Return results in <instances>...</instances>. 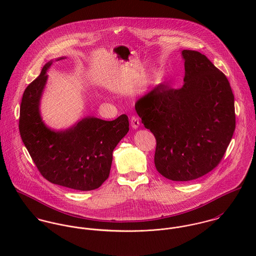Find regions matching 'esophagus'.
Returning a JSON list of instances; mask_svg holds the SVG:
<instances>
[{
    "mask_svg": "<svg viewBox=\"0 0 256 256\" xmlns=\"http://www.w3.org/2000/svg\"><path fill=\"white\" fill-rule=\"evenodd\" d=\"M131 126L133 129H138L140 126V119L137 116H132L131 118Z\"/></svg>",
    "mask_w": 256,
    "mask_h": 256,
    "instance_id": "34e87169",
    "label": "esophagus"
}]
</instances>
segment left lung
Returning a JSON list of instances; mask_svg holds the SVG:
<instances>
[{"label":"left lung","instance_id":"left-lung-1","mask_svg":"<svg viewBox=\"0 0 256 256\" xmlns=\"http://www.w3.org/2000/svg\"><path fill=\"white\" fill-rule=\"evenodd\" d=\"M182 86L162 84L135 110L156 137L154 166L166 178L189 182L219 164L236 128L234 98L226 76L203 54L183 50Z\"/></svg>","mask_w":256,"mask_h":256}]
</instances>
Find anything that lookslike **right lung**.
<instances>
[{"instance_id": "1", "label": "right lung", "mask_w": 256, "mask_h": 256, "mask_svg": "<svg viewBox=\"0 0 256 256\" xmlns=\"http://www.w3.org/2000/svg\"><path fill=\"white\" fill-rule=\"evenodd\" d=\"M52 64V60L46 63L24 92L22 140L48 182L80 191L96 189L110 176L113 150L129 131L128 116L122 114L112 121L88 116L65 130L49 128L40 114V100Z\"/></svg>"}]
</instances>
